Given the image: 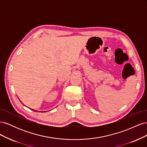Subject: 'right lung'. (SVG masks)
<instances>
[{
	"label": "right lung",
	"mask_w": 147,
	"mask_h": 147,
	"mask_svg": "<svg viewBox=\"0 0 147 147\" xmlns=\"http://www.w3.org/2000/svg\"><path fill=\"white\" fill-rule=\"evenodd\" d=\"M31 109V110H33V111H35V112H37V110H33V109ZM42 112H45V111H44V112H43V111H42Z\"/></svg>",
	"instance_id": "obj_1"
}]
</instances>
